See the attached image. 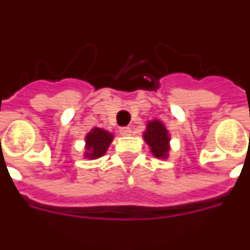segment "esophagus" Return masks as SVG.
<instances>
[{
  "label": "esophagus",
  "mask_w": 250,
  "mask_h": 250,
  "mask_svg": "<svg viewBox=\"0 0 250 250\" xmlns=\"http://www.w3.org/2000/svg\"><path fill=\"white\" fill-rule=\"evenodd\" d=\"M119 132L123 137H127V135H130L131 134V128L130 127H120Z\"/></svg>",
  "instance_id": "esophagus-1"
}]
</instances>
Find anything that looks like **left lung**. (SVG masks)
<instances>
[{
    "mask_svg": "<svg viewBox=\"0 0 250 250\" xmlns=\"http://www.w3.org/2000/svg\"><path fill=\"white\" fill-rule=\"evenodd\" d=\"M143 139L149 145L150 151L157 158L165 160L169 155V141L170 135L165 125L160 120H151L146 125V131L143 132Z\"/></svg>",
    "mask_w": 250,
    "mask_h": 250,
    "instance_id": "8db88e82",
    "label": "left lung"
}]
</instances>
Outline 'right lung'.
<instances>
[{"label": "right lung", "mask_w": 250, "mask_h": 250, "mask_svg": "<svg viewBox=\"0 0 250 250\" xmlns=\"http://www.w3.org/2000/svg\"><path fill=\"white\" fill-rule=\"evenodd\" d=\"M112 139L113 134H111L109 131L103 130L99 127H93L85 137V143H86L85 157L89 160H96V158L103 157L107 153Z\"/></svg>", "instance_id": "1"}]
</instances>
